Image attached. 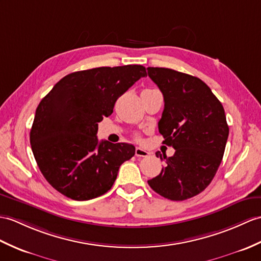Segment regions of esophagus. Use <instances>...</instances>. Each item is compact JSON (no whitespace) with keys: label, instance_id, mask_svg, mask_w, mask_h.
<instances>
[{"label":"esophagus","instance_id":"1","mask_svg":"<svg viewBox=\"0 0 261 261\" xmlns=\"http://www.w3.org/2000/svg\"><path fill=\"white\" fill-rule=\"evenodd\" d=\"M150 154V152H148L147 150H144L142 148H137L136 149V155L137 156H142V158H144V156H148Z\"/></svg>","mask_w":261,"mask_h":261}]
</instances>
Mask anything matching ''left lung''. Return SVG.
<instances>
[{"instance_id":"8db88e82","label":"left lung","mask_w":261,"mask_h":261,"mask_svg":"<svg viewBox=\"0 0 261 261\" xmlns=\"http://www.w3.org/2000/svg\"><path fill=\"white\" fill-rule=\"evenodd\" d=\"M163 94L159 132L175 152L159 175L148 180L156 193L173 201L199 195L213 181L225 152L229 126L221 102L199 77L166 68H148Z\"/></svg>"}]
</instances>
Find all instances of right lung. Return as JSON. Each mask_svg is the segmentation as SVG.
Masks as SVG:
<instances>
[{
    "instance_id": "add662e5",
    "label": "right lung",
    "mask_w": 261,
    "mask_h": 261,
    "mask_svg": "<svg viewBox=\"0 0 261 261\" xmlns=\"http://www.w3.org/2000/svg\"><path fill=\"white\" fill-rule=\"evenodd\" d=\"M143 76L147 71L138 64L77 71L62 77L41 100L30 142L40 171L54 189L77 201L111 189L120 166L135 155L136 148L99 142L98 123Z\"/></svg>"
}]
</instances>
